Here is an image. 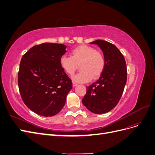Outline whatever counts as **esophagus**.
I'll return each instance as SVG.
<instances>
[{"label": "esophagus", "mask_w": 155, "mask_h": 155, "mask_svg": "<svg viewBox=\"0 0 155 155\" xmlns=\"http://www.w3.org/2000/svg\"><path fill=\"white\" fill-rule=\"evenodd\" d=\"M72 85H73V87H76V86L78 85V83H75V82H73V83H72Z\"/></svg>", "instance_id": "1"}]
</instances>
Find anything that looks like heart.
Here are the masks:
<instances>
[{
  "label": "heart",
  "mask_w": 155,
  "mask_h": 155,
  "mask_svg": "<svg viewBox=\"0 0 155 155\" xmlns=\"http://www.w3.org/2000/svg\"><path fill=\"white\" fill-rule=\"evenodd\" d=\"M59 63L64 71L72 75L80 63V72L72 76L73 81L86 83L92 78L99 77L105 66L104 56L94 48L81 45L71 51V56L63 55L60 58Z\"/></svg>",
  "instance_id": "obj_1"
}]
</instances>
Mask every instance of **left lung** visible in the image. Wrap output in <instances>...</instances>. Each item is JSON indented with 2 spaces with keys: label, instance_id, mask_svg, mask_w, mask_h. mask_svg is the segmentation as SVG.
Returning <instances> with one entry per match:
<instances>
[{
  "label": "left lung",
  "instance_id": "8db88e82",
  "mask_svg": "<svg viewBox=\"0 0 155 155\" xmlns=\"http://www.w3.org/2000/svg\"><path fill=\"white\" fill-rule=\"evenodd\" d=\"M103 51L105 61L99 79L87 88L83 104L94 114H104L118 104L127 82V66L121 51L115 45L100 39L91 42Z\"/></svg>",
  "mask_w": 155,
  "mask_h": 155
}]
</instances>
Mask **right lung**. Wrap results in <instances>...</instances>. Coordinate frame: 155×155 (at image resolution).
Wrapping results in <instances>:
<instances>
[{
  "label": "right lung",
  "instance_id": "1",
  "mask_svg": "<svg viewBox=\"0 0 155 155\" xmlns=\"http://www.w3.org/2000/svg\"><path fill=\"white\" fill-rule=\"evenodd\" d=\"M67 46L45 43L23 55L18 73L22 101L35 113L52 116L61 111L72 83L59 63Z\"/></svg>",
  "mask_w": 155,
  "mask_h": 155
}]
</instances>
